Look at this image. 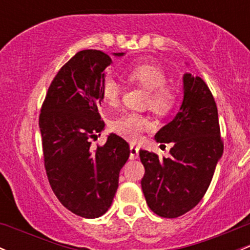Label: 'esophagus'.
<instances>
[{"instance_id":"esophagus-1","label":"esophagus","mask_w":250,"mask_h":250,"mask_svg":"<svg viewBox=\"0 0 250 250\" xmlns=\"http://www.w3.org/2000/svg\"><path fill=\"white\" fill-rule=\"evenodd\" d=\"M130 159L134 160V159H138L139 156V147L135 146V145H130Z\"/></svg>"}]
</instances>
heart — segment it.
Wrapping results in <instances>:
<instances>
[{
	"mask_svg": "<svg viewBox=\"0 0 250 250\" xmlns=\"http://www.w3.org/2000/svg\"><path fill=\"white\" fill-rule=\"evenodd\" d=\"M125 79L130 84L147 90L146 106L159 116H165L177 104V90L167 83V72L156 62H139L130 64L125 70ZM103 102L110 106L117 105L121 97V86L108 77L101 85ZM153 127L152 122L139 112H125L112 122V129L130 141H138L145 131Z\"/></svg>",
	"mask_w": 250,
	"mask_h": 250,
	"instance_id": "1",
	"label": "heart"
}]
</instances>
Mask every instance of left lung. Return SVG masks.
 I'll use <instances>...</instances> for the list:
<instances>
[{
	"instance_id": "1",
	"label": "left lung",
	"mask_w": 250,
	"mask_h": 250,
	"mask_svg": "<svg viewBox=\"0 0 250 250\" xmlns=\"http://www.w3.org/2000/svg\"><path fill=\"white\" fill-rule=\"evenodd\" d=\"M184 100L173 121L155 134L160 144L172 142L168 158L140 149L145 166L141 188L153 212L177 218L202 201L223 154L217 105L201 77L185 73Z\"/></svg>"
}]
</instances>
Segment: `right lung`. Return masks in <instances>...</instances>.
<instances>
[{
    "mask_svg": "<svg viewBox=\"0 0 250 250\" xmlns=\"http://www.w3.org/2000/svg\"><path fill=\"white\" fill-rule=\"evenodd\" d=\"M110 64L102 51L76 53L52 81L39 116L49 185L67 210L84 218L100 217L110 208L130 153L116 134L103 146L91 147V139L104 128L98 108L104 70Z\"/></svg>",
    "mask_w": 250,
    "mask_h": 250,
    "instance_id": "add662e5",
    "label": "right lung"
}]
</instances>
